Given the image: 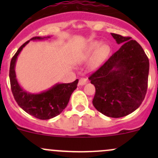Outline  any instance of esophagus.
<instances>
[{"label":"esophagus","instance_id":"34e87169","mask_svg":"<svg viewBox=\"0 0 158 158\" xmlns=\"http://www.w3.org/2000/svg\"><path fill=\"white\" fill-rule=\"evenodd\" d=\"M89 79H87V78H81L80 79H79V85H85V84L88 82Z\"/></svg>","mask_w":158,"mask_h":158}]
</instances>
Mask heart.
Listing matches in <instances>:
<instances>
[{
	"label": "heart",
	"instance_id": "obj_1",
	"mask_svg": "<svg viewBox=\"0 0 158 158\" xmlns=\"http://www.w3.org/2000/svg\"><path fill=\"white\" fill-rule=\"evenodd\" d=\"M111 52V46L106 43L98 40H92L76 55V61L79 63H84L89 61L90 67L96 69L99 67L110 56Z\"/></svg>",
	"mask_w": 158,
	"mask_h": 158
}]
</instances>
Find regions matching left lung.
<instances>
[{
	"mask_svg": "<svg viewBox=\"0 0 158 158\" xmlns=\"http://www.w3.org/2000/svg\"><path fill=\"white\" fill-rule=\"evenodd\" d=\"M122 47L89 76L95 87L94 107L110 118H122L139 108L148 89L149 60L131 37L111 33Z\"/></svg>",
	"mask_w": 158,
	"mask_h": 158,
	"instance_id": "8db88e82",
	"label": "left lung"
}]
</instances>
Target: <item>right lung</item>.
I'll list each match as a JSON object with an SVG mask.
<instances>
[{
    "label": "right lung",
    "instance_id": "right-lung-1",
    "mask_svg": "<svg viewBox=\"0 0 158 158\" xmlns=\"http://www.w3.org/2000/svg\"><path fill=\"white\" fill-rule=\"evenodd\" d=\"M49 38V36H36L23 44L11 60L9 73L11 90L18 106L30 115L42 120L52 118L65 109L79 82V79H76L70 83H56L40 93H30L20 86L15 72L16 62L19 54L30 40H43Z\"/></svg>",
    "mask_w": 158,
    "mask_h": 158
}]
</instances>
